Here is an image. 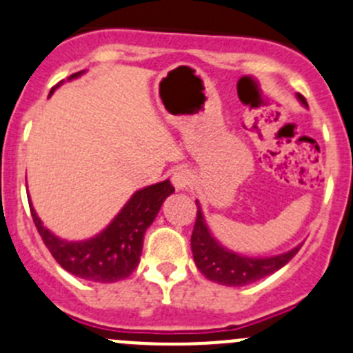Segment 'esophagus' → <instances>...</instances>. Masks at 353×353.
<instances>
[{
  "instance_id": "34e87169",
  "label": "esophagus",
  "mask_w": 353,
  "mask_h": 353,
  "mask_svg": "<svg viewBox=\"0 0 353 353\" xmlns=\"http://www.w3.org/2000/svg\"><path fill=\"white\" fill-rule=\"evenodd\" d=\"M171 182H173V185L180 190L189 189L194 183V174L190 173V170H187V168H176V170L173 171V174H171Z\"/></svg>"
}]
</instances>
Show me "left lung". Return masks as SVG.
<instances>
[{
	"label": "left lung",
	"instance_id": "left-lung-1",
	"mask_svg": "<svg viewBox=\"0 0 353 353\" xmlns=\"http://www.w3.org/2000/svg\"><path fill=\"white\" fill-rule=\"evenodd\" d=\"M298 99L307 103V100L301 95H298ZM190 248H192L194 261L206 279L221 284V286L237 288L263 279L267 275L283 268L300 251L301 246L270 258L241 256V254L232 253L213 239L206 223H204L203 211L197 206Z\"/></svg>",
	"mask_w": 353,
	"mask_h": 353
}]
</instances>
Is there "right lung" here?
<instances>
[{
    "mask_svg": "<svg viewBox=\"0 0 353 353\" xmlns=\"http://www.w3.org/2000/svg\"><path fill=\"white\" fill-rule=\"evenodd\" d=\"M79 76L72 74L70 78ZM53 92V88H52ZM174 187L170 180L145 187L132 199L102 234L81 243H67L45 229L31 206L32 220L57 263L72 275L93 283H117L135 270L143 248V236L161 210V204Z\"/></svg>",
    "mask_w": 353,
    "mask_h": 353,
    "instance_id": "right-lung-1",
    "label": "right lung"
}]
</instances>
